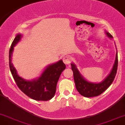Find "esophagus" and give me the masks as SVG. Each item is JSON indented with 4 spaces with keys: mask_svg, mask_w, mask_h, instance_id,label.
Masks as SVG:
<instances>
[{
    "mask_svg": "<svg viewBox=\"0 0 125 125\" xmlns=\"http://www.w3.org/2000/svg\"><path fill=\"white\" fill-rule=\"evenodd\" d=\"M63 61L64 63H65L66 64H69L71 62V59L70 57L66 56H64L63 58Z\"/></svg>",
    "mask_w": 125,
    "mask_h": 125,
    "instance_id": "esophagus-1",
    "label": "esophagus"
}]
</instances>
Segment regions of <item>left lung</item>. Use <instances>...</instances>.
Here are the masks:
<instances>
[{
  "label": "left lung",
  "instance_id": "left-lung-1",
  "mask_svg": "<svg viewBox=\"0 0 125 125\" xmlns=\"http://www.w3.org/2000/svg\"><path fill=\"white\" fill-rule=\"evenodd\" d=\"M106 34L109 38H112L113 36L109 33L106 31ZM117 64H118V59H117V52L116 54V59L115 63L111 72L101 82L98 83H94L90 82L87 81L83 77L80 73L76 66L74 63H71V67L73 73V77L75 83L77 91L83 96L86 97H90L97 96L102 94L110 86L112 83L113 80L116 74L117 69Z\"/></svg>",
  "mask_w": 125,
  "mask_h": 125
}]
</instances>
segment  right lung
<instances>
[{
	"label": "right lung",
	"mask_w": 125,
	"mask_h": 125,
	"mask_svg": "<svg viewBox=\"0 0 125 125\" xmlns=\"http://www.w3.org/2000/svg\"><path fill=\"white\" fill-rule=\"evenodd\" d=\"M21 34H18L13 41L9 50V67L11 73L19 88L26 95L36 100L46 101L54 96L57 83L66 65L62 60L48 66L39 77L32 81H26L20 77L12 62V56L14 46L20 41Z\"/></svg>",
	"instance_id": "obj_1"
}]
</instances>
